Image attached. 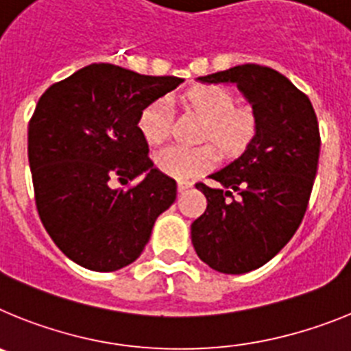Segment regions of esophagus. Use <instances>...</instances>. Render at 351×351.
Segmentation results:
<instances>
[{
  "mask_svg": "<svg viewBox=\"0 0 351 351\" xmlns=\"http://www.w3.org/2000/svg\"><path fill=\"white\" fill-rule=\"evenodd\" d=\"M191 186H193V182H191V181H186V179H179V181H178V188H179V191L190 190Z\"/></svg>",
  "mask_w": 351,
  "mask_h": 351,
  "instance_id": "esophagus-1",
  "label": "esophagus"
}]
</instances>
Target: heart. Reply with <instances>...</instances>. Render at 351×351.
I'll return each instance as SVG.
<instances>
[{
  "mask_svg": "<svg viewBox=\"0 0 351 351\" xmlns=\"http://www.w3.org/2000/svg\"><path fill=\"white\" fill-rule=\"evenodd\" d=\"M181 104L202 117L200 141L210 142L223 156H237L255 137L258 125L255 108L247 104H235L234 93L223 86H195L182 93ZM138 130L149 144L165 141L172 130L169 101L158 98L145 105L138 116ZM154 163L161 172L172 178H195L213 167L214 151L210 145H170L158 151Z\"/></svg>",
  "mask_w": 351,
  "mask_h": 351,
  "instance_id": "heart-1",
  "label": "heart"
}]
</instances>
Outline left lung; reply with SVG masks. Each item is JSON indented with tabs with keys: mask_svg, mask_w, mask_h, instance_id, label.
Returning a JSON list of instances; mask_svg holds the SVG:
<instances>
[{
	"mask_svg": "<svg viewBox=\"0 0 351 351\" xmlns=\"http://www.w3.org/2000/svg\"><path fill=\"white\" fill-rule=\"evenodd\" d=\"M198 80L235 82L258 119L243 156L209 176L221 186L195 184L207 198L191 223L198 258L244 274L278 255L302 223L320 158L318 119L308 95L269 66L247 63Z\"/></svg>",
	"mask_w": 351,
	"mask_h": 351,
	"instance_id": "1",
	"label": "left lung"
}]
</instances>
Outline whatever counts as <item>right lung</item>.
<instances>
[{"instance_id":"obj_1","label":"right lung","mask_w":351,"mask_h":351,"mask_svg":"<svg viewBox=\"0 0 351 351\" xmlns=\"http://www.w3.org/2000/svg\"><path fill=\"white\" fill-rule=\"evenodd\" d=\"M181 82L95 63L40 96L27 126L36 210L56 246L82 267L112 272L135 262L176 200L178 184L153 167L138 116Z\"/></svg>"}]
</instances>
